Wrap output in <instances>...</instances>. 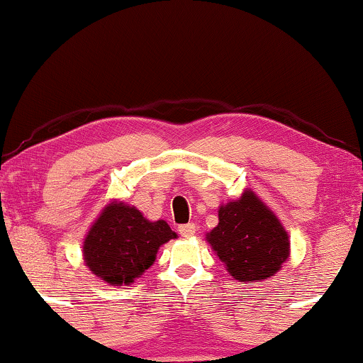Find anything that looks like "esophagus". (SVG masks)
<instances>
[{"label":"esophagus","instance_id":"1","mask_svg":"<svg viewBox=\"0 0 363 363\" xmlns=\"http://www.w3.org/2000/svg\"><path fill=\"white\" fill-rule=\"evenodd\" d=\"M196 230H198V226H196L194 223H187V225H181L179 226V233L182 235V237H193V235L196 233Z\"/></svg>","mask_w":363,"mask_h":363}]
</instances>
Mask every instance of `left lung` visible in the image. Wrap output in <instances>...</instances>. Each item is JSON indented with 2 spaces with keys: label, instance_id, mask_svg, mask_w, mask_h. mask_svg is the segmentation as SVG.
I'll return each mask as SVG.
<instances>
[{
  "label": "left lung",
  "instance_id": "8db88e82",
  "mask_svg": "<svg viewBox=\"0 0 363 363\" xmlns=\"http://www.w3.org/2000/svg\"><path fill=\"white\" fill-rule=\"evenodd\" d=\"M206 242L238 282L276 276L291 255L289 235L276 213L252 189L218 209V225Z\"/></svg>",
  "mask_w": 363,
  "mask_h": 363
}]
</instances>
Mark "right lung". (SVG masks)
<instances>
[{"instance_id":"obj_1","label":"right lung","mask_w":363,"mask_h":363,"mask_svg":"<svg viewBox=\"0 0 363 363\" xmlns=\"http://www.w3.org/2000/svg\"><path fill=\"white\" fill-rule=\"evenodd\" d=\"M177 238L167 221H150L132 204L113 199L82 242L86 267L110 286H130L154 265L159 248Z\"/></svg>"}]
</instances>
